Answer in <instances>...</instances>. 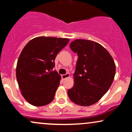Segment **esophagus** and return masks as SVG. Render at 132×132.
Returning a JSON list of instances; mask_svg holds the SVG:
<instances>
[{
    "label": "esophagus",
    "mask_w": 132,
    "mask_h": 132,
    "mask_svg": "<svg viewBox=\"0 0 132 132\" xmlns=\"http://www.w3.org/2000/svg\"><path fill=\"white\" fill-rule=\"evenodd\" d=\"M69 73H66V74H65V75H61V78H62V79H66V78H69Z\"/></svg>",
    "instance_id": "obj_1"
}]
</instances>
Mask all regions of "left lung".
Here are the masks:
<instances>
[{"label": "left lung", "instance_id": "1", "mask_svg": "<svg viewBox=\"0 0 132 132\" xmlns=\"http://www.w3.org/2000/svg\"><path fill=\"white\" fill-rule=\"evenodd\" d=\"M71 50L78 54L74 73L75 85L68 90L76 104L89 106L99 101L111 86L116 75L112 57L102 45L87 40H76Z\"/></svg>", "mask_w": 132, "mask_h": 132}]
</instances>
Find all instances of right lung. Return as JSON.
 <instances>
[{"label": "right lung", "instance_id": "add662e5", "mask_svg": "<svg viewBox=\"0 0 132 132\" xmlns=\"http://www.w3.org/2000/svg\"><path fill=\"white\" fill-rule=\"evenodd\" d=\"M69 40L39 37L25 45L19 57L16 77L25 100L31 105L43 106L54 99L61 76L53 69L57 53Z\"/></svg>", "mask_w": 132, "mask_h": 132}]
</instances>
